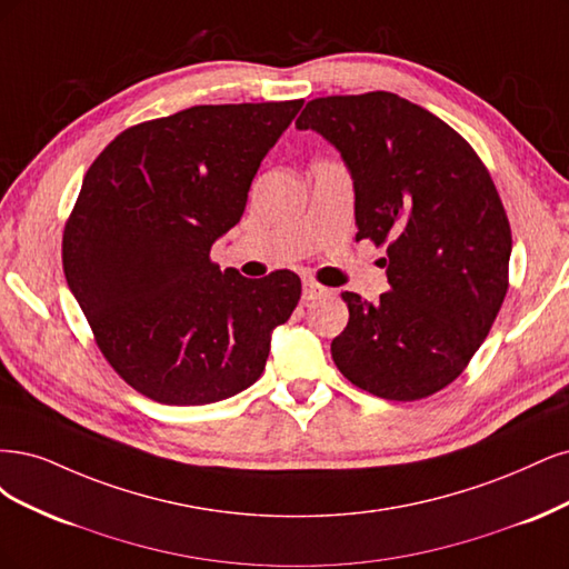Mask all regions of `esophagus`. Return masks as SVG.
Returning a JSON list of instances; mask_svg holds the SVG:
<instances>
[{"instance_id": "esophagus-1", "label": "esophagus", "mask_w": 569, "mask_h": 569, "mask_svg": "<svg viewBox=\"0 0 569 569\" xmlns=\"http://www.w3.org/2000/svg\"><path fill=\"white\" fill-rule=\"evenodd\" d=\"M326 288L321 283H317L315 279H305L302 281V300H317L319 296H323Z\"/></svg>"}]
</instances>
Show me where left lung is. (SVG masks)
Instances as JSON below:
<instances>
[{
	"label": "left lung",
	"mask_w": 569,
	"mask_h": 569,
	"mask_svg": "<svg viewBox=\"0 0 569 569\" xmlns=\"http://www.w3.org/2000/svg\"><path fill=\"white\" fill-rule=\"evenodd\" d=\"M340 151L355 179L357 241L388 248L390 290H345L340 373L392 401L423 399L463 373L508 290L510 224L485 162L456 130L390 91L309 101L296 120Z\"/></svg>",
	"instance_id": "left-lung-1"
}]
</instances>
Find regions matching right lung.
Wrapping results in <instances>:
<instances>
[{
  "instance_id": "add662e5",
  "label": "right lung",
  "mask_w": 569,
  "mask_h": 569,
  "mask_svg": "<svg viewBox=\"0 0 569 569\" xmlns=\"http://www.w3.org/2000/svg\"><path fill=\"white\" fill-rule=\"evenodd\" d=\"M302 103L193 106L124 130L87 170L63 231L66 281L108 363L143 397L200 407L262 376L300 277L246 279L210 248L241 222Z\"/></svg>"
}]
</instances>
